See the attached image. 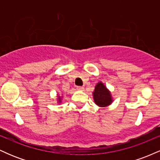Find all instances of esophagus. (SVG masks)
Masks as SVG:
<instances>
[{
  "instance_id": "34e87169",
  "label": "esophagus",
  "mask_w": 160,
  "mask_h": 160,
  "mask_svg": "<svg viewBox=\"0 0 160 160\" xmlns=\"http://www.w3.org/2000/svg\"><path fill=\"white\" fill-rule=\"evenodd\" d=\"M77 89H78V90L82 91V90H83L84 88L82 87V86H78V87H77Z\"/></svg>"
}]
</instances>
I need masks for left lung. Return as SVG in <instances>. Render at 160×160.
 Returning a JSON list of instances; mask_svg holds the SVG:
<instances>
[{
    "mask_svg": "<svg viewBox=\"0 0 160 160\" xmlns=\"http://www.w3.org/2000/svg\"><path fill=\"white\" fill-rule=\"evenodd\" d=\"M93 98L95 104L100 107H105L112 102L111 92L102 82H99L95 86V91L93 92Z\"/></svg>",
    "mask_w": 160,
    "mask_h": 160,
    "instance_id": "8db88e82",
    "label": "left lung"
}]
</instances>
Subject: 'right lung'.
<instances>
[{
    "mask_svg": "<svg viewBox=\"0 0 160 160\" xmlns=\"http://www.w3.org/2000/svg\"><path fill=\"white\" fill-rule=\"evenodd\" d=\"M58 101H59V102H61V101H60V100H61V98H60V96H58Z\"/></svg>",
    "mask_w": 160,
    "mask_h": 160,
    "instance_id": "add662e5",
    "label": "right lung"
}]
</instances>
